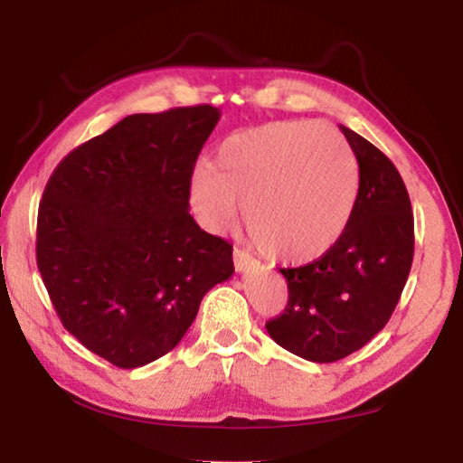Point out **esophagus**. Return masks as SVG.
<instances>
[{
	"label": "esophagus",
	"mask_w": 463,
	"mask_h": 463,
	"mask_svg": "<svg viewBox=\"0 0 463 463\" xmlns=\"http://www.w3.org/2000/svg\"><path fill=\"white\" fill-rule=\"evenodd\" d=\"M232 260H234V268H237V271H247L250 265L255 263L253 255H249L247 250H242L239 247H234V253H232Z\"/></svg>",
	"instance_id": "esophagus-1"
}]
</instances>
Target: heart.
<instances>
[{"instance_id": "b5f03b06", "label": "heart", "mask_w": 463, "mask_h": 463, "mask_svg": "<svg viewBox=\"0 0 463 463\" xmlns=\"http://www.w3.org/2000/svg\"><path fill=\"white\" fill-rule=\"evenodd\" d=\"M357 159L339 132L317 120L276 122L226 138L214 165L190 179V203L210 231H226L245 206L265 253L308 263L328 253L354 214Z\"/></svg>"}]
</instances>
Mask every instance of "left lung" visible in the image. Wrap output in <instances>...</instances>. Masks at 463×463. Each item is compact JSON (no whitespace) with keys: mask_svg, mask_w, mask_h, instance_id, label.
Returning <instances> with one entry per match:
<instances>
[{"mask_svg":"<svg viewBox=\"0 0 463 463\" xmlns=\"http://www.w3.org/2000/svg\"><path fill=\"white\" fill-rule=\"evenodd\" d=\"M341 132L359 165L354 214L320 260L279 269L288 307L265 325L279 347L317 364L351 355L386 326L414 253L411 198L394 163L357 132Z\"/></svg>","mask_w":463,"mask_h":463,"instance_id":"8db88e82","label":"left lung"}]
</instances>
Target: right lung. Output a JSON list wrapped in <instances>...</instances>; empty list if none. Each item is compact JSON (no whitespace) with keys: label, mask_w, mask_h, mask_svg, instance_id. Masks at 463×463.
Instances as JSON below:
<instances>
[{"label":"right lung","mask_w":463,"mask_h":463,"mask_svg":"<svg viewBox=\"0 0 463 463\" xmlns=\"http://www.w3.org/2000/svg\"><path fill=\"white\" fill-rule=\"evenodd\" d=\"M214 106L132 114L62 159L44 187L36 263L62 326L124 370L169 354L232 245L190 214V179Z\"/></svg>","instance_id":"1"}]
</instances>
